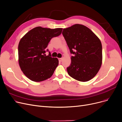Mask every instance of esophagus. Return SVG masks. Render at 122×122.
I'll return each instance as SVG.
<instances>
[{
  "instance_id": "esophagus-1",
  "label": "esophagus",
  "mask_w": 122,
  "mask_h": 122,
  "mask_svg": "<svg viewBox=\"0 0 122 122\" xmlns=\"http://www.w3.org/2000/svg\"><path fill=\"white\" fill-rule=\"evenodd\" d=\"M58 60L60 62H61L62 60V58H58Z\"/></svg>"
}]
</instances>
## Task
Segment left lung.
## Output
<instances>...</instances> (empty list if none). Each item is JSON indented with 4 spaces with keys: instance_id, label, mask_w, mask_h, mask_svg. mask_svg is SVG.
I'll use <instances>...</instances> for the list:
<instances>
[{
    "instance_id": "8db88e82",
    "label": "left lung",
    "mask_w": 122,
    "mask_h": 122,
    "mask_svg": "<svg viewBox=\"0 0 122 122\" xmlns=\"http://www.w3.org/2000/svg\"><path fill=\"white\" fill-rule=\"evenodd\" d=\"M62 35L71 54L67 72L73 79L87 81L97 74L102 61V44L99 38L85 25L75 24L64 29Z\"/></svg>"
}]
</instances>
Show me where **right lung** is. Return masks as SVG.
Returning a JSON list of instances; mask_svg holds the SVG:
<instances>
[{
    "instance_id": "obj_1",
    "label": "right lung",
    "mask_w": 122,
    "mask_h": 122,
    "mask_svg": "<svg viewBox=\"0 0 122 122\" xmlns=\"http://www.w3.org/2000/svg\"><path fill=\"white\" fill-rule=\"evenodd\" d=\"M62 30L37 27L21 39L18 45L19 66L31 81H41L52 76L59 61L51 57L50 52L47 56L45 53L48 51L46 47L51 38L59 36Z\"/></svg>"
}]
</instances>
